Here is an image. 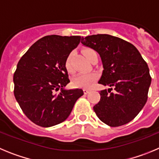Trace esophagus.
Instances as JSON below:
<instances>
[{"mask_svg":"<svg viewBox=\"0 0 159 159\" xmlns=\"http://www.w3.org/2000/svg\"><path fill=\"white\" fill-rule=\"evenodd\" d=\"M89 92H90L89 89H87V88H84V93L85 94V95H87V94L89 93Z\"/></svg>","mask_w":159,"mask_h":159,"instance_id":"obj_1","label":"esophagus"}]
</instances>
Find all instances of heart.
Wrapping results in <instances>:
<instances>
[{
  "label": "heart",
  "mask_w": 159,
  "mask_h": 159,
  "mask_svg": "<svg viewBox=\"0 0 159 159\" xmlns=\"http://www.w3.org/2000/svg\"><path fill=\"white\" fill-rule=\"evenodd\" d=\"M84 56L89 60H91L94 53H96L93 49L85 48L83 51ZM65 68L68 73L73 72V67L71 64V53L67 57L65 60ZM98 80V74L96 72H90L87 74H80L72 80L71 84L75 88H91Z\"/></svg>",
  "instance_id": "heart-1"
}]
</instances>
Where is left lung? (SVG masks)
Listing matches in <instances>:
<instances>
[{
	"label": "left lung",
	"instance_id": "left-lung-1",
	"mask_svg": "<svg viewBox=\"0 0 159 159\" xmlns=\"http://www.w3.org/2000/svg\"><path fill=\"white\" fill-rule=\"evenodd\" d=\"M81 43L99 53L103 67L99 84L111 87L100 91V100L93 107L94 111L110 127L127 124L148 98L151 77L147 62L132 43L116 36L92 35L83 37Z\"/></svg>",
	"mask_w": 159,
	"mask_h": 159
}]
</instances>
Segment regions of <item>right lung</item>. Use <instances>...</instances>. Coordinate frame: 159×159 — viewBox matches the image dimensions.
Instances as JSON below:
<instances>
[{
  "label": "right lung",
  "mask_w": 159,
  "mask_h": 159,
  "mask_svg": "<svg viewBox=\"0 0 159 159\" xmlns=\"http://www.w3.org/2000/svg\"><path fill=\"white\" fill-rule=\"evenodd\" d=\"M80 40V36H46L35 42L19 60L13 75L14 95L35 124L49 127L61 123L84 95L79 88L63 89L70 82L66 58Z\"/></svg>",
  "instance_id": "right-lung-1"
}]
</instances>
